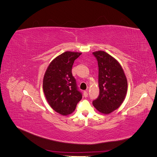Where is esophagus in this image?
Here are the masks:
<instances>
[{"instance_id": "esophagus-1", "label": "esophagus", "mask_w": 157, "mask_h": 157, "mask_svg": "<svg viewBox=\"0 0 157 157\" xmlns=\"http://www.w3.org/2000/svg\"><path fill=\"white\" fill-rule=\"evenodd\" d=\"M88 90H86V91H84V97H88Z\"/></svg>"}]
</instances>
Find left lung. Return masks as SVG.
<instances>
[{
	"instance_id": "obj_1",
	"label": "left lung",
	"mask_w": 157,
	"mask_h": 157,
	"mask_svg": "<svg viewBox=\"0 0 157 157\" xmlns=\"http://www.w3.org/2000/svg\"><path fill=\"white\" fill-rule=\"evenodd\" d=\"M98 60L99 95L93 101L94 107L101 113L108 115L119 107L126 98L128 82L119 62L107 52H93Z\"/></svg>"
}]
</instances>
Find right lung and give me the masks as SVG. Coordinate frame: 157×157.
Listing matches in <instances>:
<instances>
[{
    "label": "right lung",
    "mask_w": 157,
    "mask_h": 157,
    "mask_svg": "<svg viewBox=\"0 0 157 157\" xmlns=\"http://www.w3.org/2000/svg\"><path fill=\"white\" fill-rule=\"evenodd\" d=\"M81 54L80 52H63L51 61L44 76L42 86L46 100L61 115L72 113L82 98L71 72L74 61Z\"/></svg>",
    "instance_id": "obj_1"
}]
</instances>
